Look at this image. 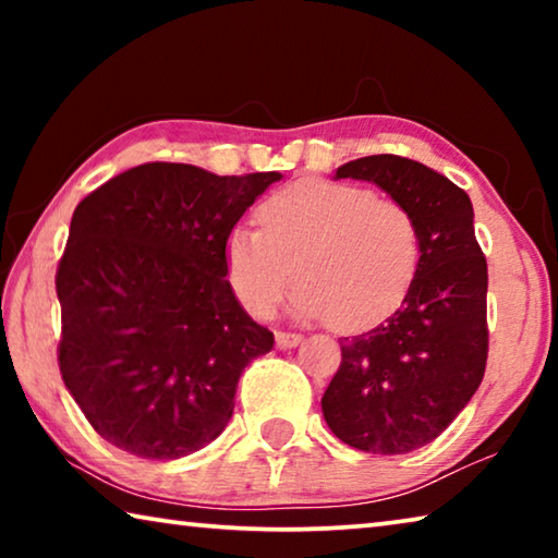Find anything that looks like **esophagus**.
I'll return each instance as SVG.
<instances>
[{
    "mask_svg": "<svg viewBox=\"0 0 558 558\" xmlns=\"http://www.w3.org/2000/svg\"><path fill=\"white\" fill-rule=\"evenodd\" d=\"M302 342V337L295 332H276V344L280 349H292Z\"/></svg>",
    "mask_w": 558,
    "mask_h": 558,
    "instance_id": "34e87169",
    "label": "esophagus"
}]
</instances>
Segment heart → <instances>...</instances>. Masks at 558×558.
<instances>
[{
  "instance_id": "obj_1",
  "label": "heart",
  "mask_w": 558,
  "mask_h": 558,
  "mask_svg": "<svg viewBox=\"0 0 558 558\" xmlns=\"http://www.w3.org/2000/svg\"><path fill=\"white\" fill-rule=\"evenodd\" d=\"M258 214L263 229L241 223L223 243L226 278L253 317L276 313L295 270L292 315L352 332L389 315L418 272L411 211L364 186L302 179Z\"/></svg>"
}]
</instances>
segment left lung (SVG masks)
Masks as SVG:
<instances>
[{
  "label": "left lung",
  "mask_w": 558,
  "mask_h": 558,
  "mask_svg": "<svg viewBox=\"0 0 558 558\" xmlns=\"http://www.w3.org/2000/svg\"><path fill=\"white\" fill-rule=\"evenodd\" d=\"M335 179L372 182L411 211L421 263L391 317L342 337V364L323 396L335 436L364 452L428 446L475 396L487 364V260L470 196L413 159L372 155Z\"/></svg>",
  "instance_id": "left-lung-1"
}]
</instances>
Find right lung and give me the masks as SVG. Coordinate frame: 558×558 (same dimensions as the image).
I'll return each mask as SVG.
<instances>
[{
	"label": "right lung",
	"mask_w": 558,
	"mask_h": 558,
	"mask_svg": "<svg viewBox=\"0 0 558 558\" xmlns=\"http://www.w3.org/2000/svg\"><path fill=\"white\" fill-rule=\"evenodd\" d=\"M280 179L149 162L75 206L56 270L59 366L110 446L177 460L231 421L243 369L276 339L235 300L223 243Z\"/></svg>",
	"instance_id": "1"
}]
</instances>
